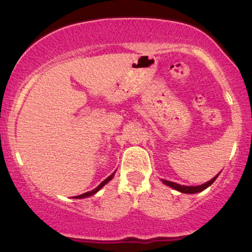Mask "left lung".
I'll list each match as a JSON object with an SVG mask.
<instances>
[{"instance_id": "obj_1", "label": "left lung", "mask_w": 252, "mask_h": 252, "mask_svg": "<svg viewBox=\"0 0 252 252\" xmlns=\"http://www.w3.org/2000/svg\"><path fill=\"white\" fill-rule=\"evenodd\" d=\"M217 176H218V175H216L215 178L211 179V180L207 181L206 184L200 185V186H182V185H178V184H175V182L167 181V180H162V182H163L164 185H167V186L172 187V189H175L176 190H180V192H182V193H190V194H192V193L201 192V190H204L205 189H207V187H209L210 185H212L213 182H215V180L217 179Z\"/></svg>"}]
</instances>
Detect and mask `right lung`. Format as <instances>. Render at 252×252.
<instances>
[{"label": "right lung", "instance_id": "obj_1", "mask_svg": "<svg viewBox=\"0 0 252 252\" xmlns=\"http://www.w3.org/2000/svg\"><path fill=\"white\" fill-rule=\"evenodd\" d=\"M114 174H115V173H114ZM114 174H111V175H110V176H108V178H106V179H105V180H104L103 182H100V185H99V186H98V187H96V189H94L90 190V192H86V193H84V194L77 195V196H76V198H78V199H82V198H86V196H90V195L94 194V193H96V192H98V190H99L100 189H102V187L104 186V185H105V184H108V182H109L110 180H111V179H112V176H114Z\"/></svg>", "mask_w": 252, "mask_h": 252}]
</instances>
